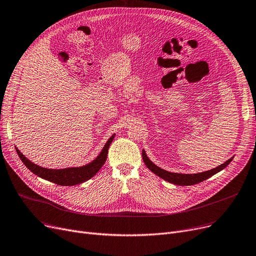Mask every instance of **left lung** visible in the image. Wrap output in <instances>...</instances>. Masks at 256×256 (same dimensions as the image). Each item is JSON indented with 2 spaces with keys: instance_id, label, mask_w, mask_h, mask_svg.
Listing matches in <instances>:
<instances>
[{
  "instance_id": "left-lung-1",
  "label": "left lung",
  "mask_w": 256,
  "mask_h": 256,
  "mask_svg": "<svg viewBox=\"0 0 256 256\" xmlns=\"http://www.w3.org/2000/svg\"><path fill=\"white\" fill-rule=\"evenodd\" d=\"M142 158H143V160H144L146 167L150 170H152L154 174H156L158 176H160V178H163L171 184H178V186H191V184H196L198 182H204V180L210 178V176H212L214 174H216L219 171H221L222 169H224L232 160V158L228 160H226L224 164H222L216 168H214L212 170L206 171V172H201V173H197V174H180V173H172V172H168L164 169H160V167L154 165L148 158H147L144 150L142 152Z\"/></svg>"
}]
</instances>
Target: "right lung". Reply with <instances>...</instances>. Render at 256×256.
<instances>
[{
    "instance_id": "right-lung-1",
    "label": "right lung",
    "mask_w": 256,
    "mask_h": 256,
    "mask_svg": "<svg viewBox=\"0 0 256 256\" xmlns=\"http://www.w3.org/2000/svg\"><path fill=\"white\" fill-rule=\"evenodd\" d=\"M114 137L115 135H113L109 140H108L102 152L96 160H93V162L82 167L57 169V170L46 169V168L39 167L33 164L32 162H30V160L26 158H24V156L18 148H16V152L20 158V160H22V163L26 166V168L31 170L34 174H36L37 176L50 180L52 182H55L60 186H74L90 180L98 172V170L102 167V165L106 162L108 150H109L110 144L112 143Z\"/></svg>"
}]
</instances>
